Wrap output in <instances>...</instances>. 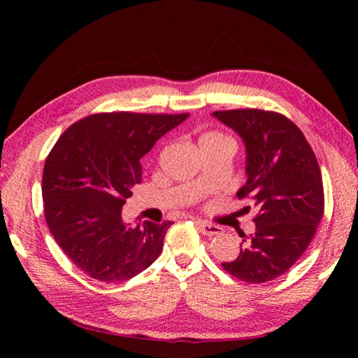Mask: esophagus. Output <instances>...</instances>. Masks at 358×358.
<instances>
[{"label": "esophagus", "mask_w": 358, "mask_h": 358, "mask_svg": "<svg viewBox=\"0 0 358 358\" xmlns=\"http://www.w3.org/2000/svg\"><path fill=\"white\" fill-rule=\"evenodd\" d=\"M195 224L200 229V232L203 235H208V237H214V235H218V234L223 232V229L220 226L208 223V222H201V220H199V222H195Z\"/></svg>", "instance_id": "obj_1"}]
</instances>
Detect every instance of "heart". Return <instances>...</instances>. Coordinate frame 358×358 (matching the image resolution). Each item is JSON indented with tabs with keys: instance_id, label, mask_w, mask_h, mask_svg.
<instances>
[{
	"instance_id": "heart-1",
	"label": "heart",
	"mask_w": 358,
	"mask_h": 358,
	"mask_svg": "<svg viewBox=\"0 0 358 358\" xmlns=\"http://www.w3.org/2000/svg\"><path fill=\"white\" fill-rule=\"evenodd\" d=\"M217 138H223V135L218 134V132H206V134H203V135L200 136V143L210 141V140H217Z\"/></svg>"
}]
</instances>
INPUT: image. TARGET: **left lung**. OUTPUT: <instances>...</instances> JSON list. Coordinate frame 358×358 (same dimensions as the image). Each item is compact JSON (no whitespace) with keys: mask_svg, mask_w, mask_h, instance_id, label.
Masks as SVG:
<instances>
[{"mask_svg":"<svg viewBox=\"0 0 358 358\" xmlns=\"http://www.w3.org/2000/svg\"><path fill=\"white\" fill-rule=\"evenodd\" d=\"M246 148L248 180L238 199L258 209L255 232L243 237L240 254L222 266L246 283H264L291 269L314 238L324 210L320 166L291 120L260 109L217 110Z\"/></svg>","mask_w":358,"mask_h":358,"instance_id":"1","label":"left lung"}]
</instances>
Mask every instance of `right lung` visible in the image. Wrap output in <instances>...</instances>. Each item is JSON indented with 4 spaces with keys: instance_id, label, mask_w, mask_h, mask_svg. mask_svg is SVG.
I'll use <instances>...</instances> for the list:
<instances>
[{
    "instance_id": "1",
    "label": "right lung",
    "mask_w": 358,
    "mask_h": 358,
    "mask_svg": "<svg viewBox=\"0 0 358 358\" xmlns=\"http://www.w3.org/2000/svg\"><path fill=\"white\" fill-rule=\"evenodd\" d=\"M189 113H94L73 123L45 158V223L89 277L117 283L148 269L172 222L126 224L121 208L141 183L140 159Z\"/></svg>"
}]
</instances>
